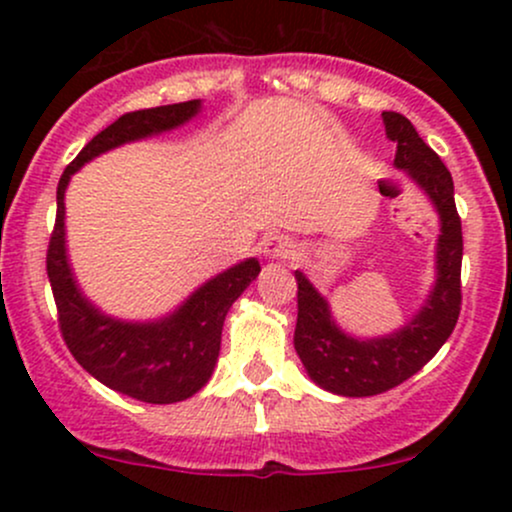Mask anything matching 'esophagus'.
Returning a JSON list of instances; mask_svg holds the SVG:
<instances>
[{"instance_id":"1","label":"esophagus","mask_w":512,"mask_h":512,"mask_svg":"<svg viewBox=\"0 0 512 512\" xmlns=\"http://www.w3.org/2000/svg\"><path fill=\"white\" fill-rule=\"evenodd\" d=\"M260 252L264 260H291L298 248L289 236H274V233H269V236L260 240Z\"/></svg>"}]
</instances>
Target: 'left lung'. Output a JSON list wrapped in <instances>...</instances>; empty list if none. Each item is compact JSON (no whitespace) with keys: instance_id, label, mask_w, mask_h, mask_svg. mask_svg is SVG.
Wrapping results in <instances>:
<instances>
[{"instance_id":"8db88e82","label":"left lung","mask_w":512,"mask_h":512,"mask_svg":"<svg viewBox=\"0 0 512 512\" xmlns=\"http://www.w3.org/2000/svg\"><path fill=\"white\" fill-rule=\"evenodd\" d=\"M383 125L387 139L397 144L395 168L407 173L438 214L436 281L421 308L397 330L356 337L339 327L330 301L296 269L298 320L293 346L310 380L342 397L380 395L419 373L448 342L462 303V223L448 168L404 115L383 113Z\"/></svg>"}]
</instances>
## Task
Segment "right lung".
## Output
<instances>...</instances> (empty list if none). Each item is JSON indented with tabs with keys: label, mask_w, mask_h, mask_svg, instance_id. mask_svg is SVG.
I'll return each mask as SVG.
<instances>
[{
	"label": "right lung",
	"mask_w": 512,
	"mask_h": 512,
	"mask_svg": "<svg viewBox=\"0 0 512 512\" xmlns=\"http://www.w3.org/2000/svg\"><path fill=\"white\" fill-rule=\"evenodd\" d=\"M202 101H187L122 115L88 142L57 185V221L48 248V276L60 313V330L79 366L98 383L139 402L175 404L209 383L221 351V330L231 305L260 274L257 257L197 286L166 315L149 320H122L98 308L81 291L67 250L69 180L93 158L142 139L173 132L202 113Z\"/></svg>",
	"instance_id": "add662e5"
}]
</instances>
